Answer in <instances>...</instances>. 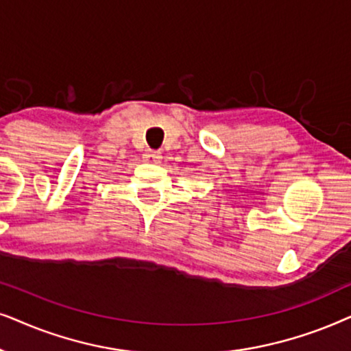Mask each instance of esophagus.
<instances>
[{
    "label": "esophagus",
    "mask_w": 351,
    "mask_h": 351,
    "mask_svg": "<svg viewBox=\"0 0 351 351\" xmlns=\"http://www.w3.org/2000/svg\"><path fill=\"white\" fill-rule=\"evenodd\" d=\"M143 160L146 162V163H152V165H157V163H160L162 156H160V154H158V152L147 151V152L143 156Z\"/></svg>",
    "instance_id": "obj_1"
}]
</instances>
